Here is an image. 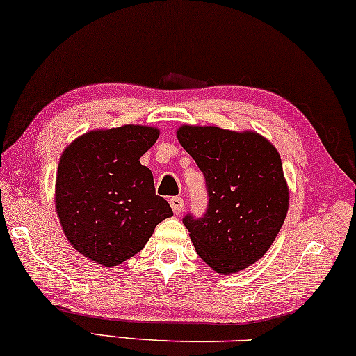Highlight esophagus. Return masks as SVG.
Returning <instances> with one entry per match:
<instances>
[{"instance_id":"1","label":"esophagus","mask_w":356,"mask_h":356,"mask_svg":"<svg viewBox=\"0 0 356 356\" xmlns=\"http://www.w3.org/2000/svg\"><path fill=\"white\" fill-rule=\"evenodd\" d=\"M169 204L172 207V211L175 215H179L184 210V199H181V197H172L169 200Z\"/></svg>"}]
</instances>
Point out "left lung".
Listing matches in <instances>:
<instances>
[{
  "label": "left lung",
  "instance_id": "left-lung-1",
  "mask_svg": "<svg viewBox=\"0 0 356 356\" xmlns=\"http://www.w3.org/2000/svg\"><path fill=\"white\" fill-rule=\"evenodd\" d=\"M177 139L205 175L204 217H184L197 254L220 274L258 261L277 236L289 209L281 156L266 138L218 126L177 129Z\"/></svg>",
  "mask_w": 356,
  "mask_h": 356
}]
</instances>
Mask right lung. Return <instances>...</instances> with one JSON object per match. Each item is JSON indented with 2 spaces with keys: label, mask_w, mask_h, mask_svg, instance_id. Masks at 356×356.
Listing matches in <instances>:
<instances>
[{
  "label": "right lung",
  "mask_w": 356,
  "mask_h": 356,
  "mask_svg": "<svg viewBox=\"0 0 356 356\" xmlns=\"http://www.w3.org/2000/svg\"><path fill=\"white\" fill-rule=\"evenodd\" d=\"M157 138L152 126L124 124L82 134L62 152L56 181L62 230L102 266L133 258L156 225L172 217L168 200L156 195L152 172L139 163Z\"/></svg>",
  "instance_id": "obj_1"
}]
</instances>
